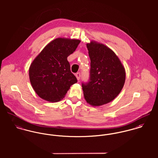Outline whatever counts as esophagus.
<instances>
[{"label":"esophagus","instance_id":"1","mask_svg":"<svg viewBox=\"0 0 158 158\" xmlns=\"http://www.w3.org/2000/svg\"><path fill=\"white\" fill-rule=\"evenodd\" d=\"M80 76H81V75H80V73H75V77H76L77 80H80Z\"/></svg>","mask_w":158,"mask_h":158}]
</instances>
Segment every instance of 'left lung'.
<instances>
[{
	"mask_svg": "<svg viewBox=\"0 0 158 158\" xmlns=\"http://www.w3.org/2000/svg\"><path fill=\"white\" fill-rule=\"evenodd\" d=\"M86 46L90 59V79L82 84V89L86 102L100 106L111 102L120 94L125 81V69L106 45L92 40Z\"/></svg>",
	"mask_w": 158,
	"mask_h": 158,
	"instance_id": "left-lung-1",
	"label": "left lung"
}]
</instances>
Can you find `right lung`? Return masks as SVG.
Wrapping results in <instances>:
<instances>
[{"mask_svg": "<svg viewBox=\"0 0 158 158\" xmlns=\"http://www.w3.org/2000/svg\"><path fill=\"white\" fill-rule=\"evenodd\" d=\"M79 40L58 38L45 45L29 68L33 89L42 99L57 102L77 82L71 72L68 57L77 48Z\"/></svg>", "mask_w": 158, "mask_h": 158, "instance_id": "add662e5", "label": "right lung"}]
</instances>
